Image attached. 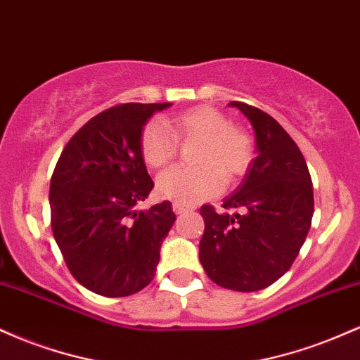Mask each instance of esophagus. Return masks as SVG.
I'll return each mask as SVG.
<instances>
[{"label":"esophagus","instance_id":"obj_1","mask_svg":"<svg viewBox=\"0 0 360 360\" xmlns=\"http://www.w3.org/2000/svg\"><path fill=\"white\" fill-rule=\"evenodd\" d=\"M172 210H174V213H184V212H188V210H193V206H189V205H184V203H179V201H174V203H172Z\"/></svg>","mask_w":360,"mask_h":360}]
</instances>
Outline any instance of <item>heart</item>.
<instances>
[{"mask_svg": "<svg viewBox=\"0 0 360 360\" xmlns=\"http://www.w3.org/2000/svg\"><path fill=\"white\" fill-rule=\"evenodd\" d=\"M198 140L194 167H172L157 179L160 196L179 203L205 200L245 174L254 147L242 127L212 106H194L172 118L152 120L140 134V152L150 169H164L176 159L179 142Z\"/></svg>", "mask_w": 360, "mask_h": 360, "instance_id": "1", "label": "heart"}]
</instances>
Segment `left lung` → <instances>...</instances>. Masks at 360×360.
I'll return each mask as SVG.
<instances>
[{
	"instance_id": "1",
	"label": "left lung",
	"mask_w": 360,
	"mask_h": 360,
	"mask_svg": "<svg viewBox=\"0 0 360 360\" xmlns=\"http://www.w3.org/2000/svg\"><path fill=\"white\" fill-rule=\"evenodd\" d=\"M230 106L250 120L257 157L238 191L223 203L233 214L201 206L200 262L218 286L250 292L271 286L292 266L311 226L315 201L307 160L288 131L255 106Z\"/></svg>"
}]
</instances>
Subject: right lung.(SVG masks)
<instances>
[{"label":"right lung","instance_id":"right-lung-1","mask_svg":"<svg viewBox=\"0 0 360 360\" xmlns=\"http://www.w3.org/2000/svg\"><path fill=\"white\" fill-rule=\"evenodd\" d=\"M171 103H123L84 123L57 160L49 203L53 238L65 266L96 295L122 298L154 279L160 245L176 221L169 201L135 206L154 188L140 134Z\"/></svg>","mask_w":360,"mask_h":360}]
</instances>
